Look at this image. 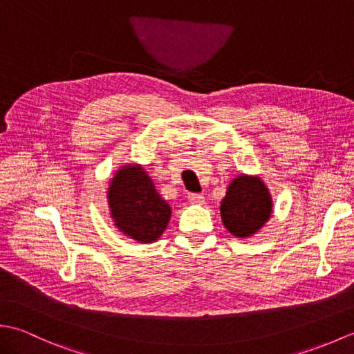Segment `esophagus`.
<instances>
[{
    "label": "esophagus",
    "mask_w": 354,
    "mask_h": 354,
    "mask_svg": "<svg viewBox=\"0 0 354 354\" xmlns=\"http://www.w3.org/2000/svg\"><path fill=\"white\" fill-rule=\"evenodd\" d=\"M189 202H190V204H193V205H202L205 202V199L199 193H190L189 194Z\"/></svg>",
    "instance_id": "34e87169"
}]
</instances>
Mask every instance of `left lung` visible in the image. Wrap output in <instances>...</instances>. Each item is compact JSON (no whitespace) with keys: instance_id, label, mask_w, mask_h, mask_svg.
Wrapping results in <instances>:
<instances>
[{"instance_id":"8db88e82","label":"left lung","mask_w":354,"mask_h":354,"mask_svg":"<svg viewBox=\"0 0 354 354\" xmlns=\"http://www.w3.org/2000/svg\"><path fill=\"white\" fill-rule=\"evenodd\" d=\"M272 213L270 194L260 178L242 175L228 187L222 199V222L232 236L250 237L255 234Z\"/></svg>"}]
</instances>
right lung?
<instances>
[{
    "label": "right lung",
    "mask_w": 354,
    "mask_h": 354,
    "mask_svg": "<svg viewBox=\"0 0 354 354\" xmlns=\"http://www.w3.org/2000/svg\"><path fill=\"white\" fill-rule=\"evenodd\" d=\"M108 202L115 227L141 243L160 239L171 216L170 205L140 165H124L117 171L109 185Z\"/></svg>",
    "instance_id": "right-lung-1"
}]
</instances>
